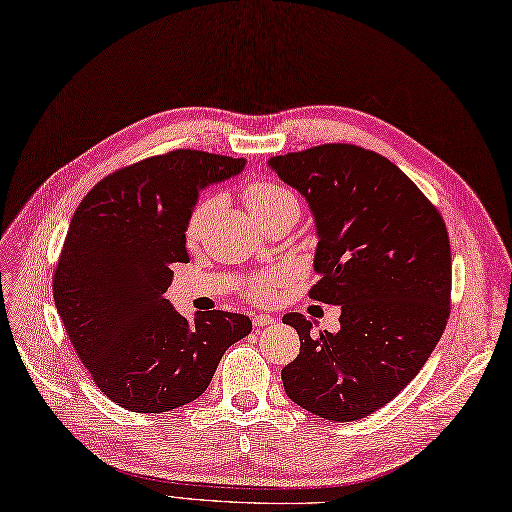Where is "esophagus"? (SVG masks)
I'll use <instances>...</instances> for the list:
<instances>
[{
    "label": "esophagus",
    "instance_id": "34e87169",
    "mask_svg": "<svg viewBox=\"0 0 512 512\" xmlns=\"http://www.w3.org/2000/svg\"><path fill=\"white\" fill-rule=\"evenodd\" d=\"M274 318L270 314H253V325L255 327H266V325H272Z\"/></svg>",
    "mask_w": 512,
    "mask_h": 512
}]
</instances>
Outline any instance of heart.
<instances>
[{
    "label": "heart",
    "mask_w": 512,
    "mask_h": 512,
    "mask_svg": "<svg viewBox=\"0 0 512 512\" xmlns=\"http://www.w3.org/2000/svg\"><path fill=\"white\" fill-rule=\"evenodd\" d=\"M295 200V196L291 192H287L285 187H280L276 183H270V181H259V183H251L249 187L244 189V204L246 208H249V213L261 221L263 217H268L270 213H274L278 206L287 204ZM217 206V198L215 196H206L202 198L196 206L192 215H189L187 219V225H185V238L187 242H196L202 234V227H204V221L208 219V215H211L215 211ZM276 282V278H259L253 282V289H251V295L257 297V299H266L272 295V285Z\"/></svg>",
    "instance_id": "1"
}]
</instances>
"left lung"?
<instances>
[{"instance_id": "left-lung-1", "label": "left lung", "mask_w": 512, "mask_h": 512, "mask_svg": "<svg viewBox=\"0 0 512 512\" xmlns=\"http://www.w3.org/2000/svg\"><path fill=\"white\" fill-rule=\"evenodd\" d=\"M268 166L310 206L318 238L310 297L342 308L337 333H312L304 314L282 316L301 342L282 384L320 418L361 420L420 373L445 331V223L399 166L363 147L318 145Z\"/></svg>"}]
</instances>
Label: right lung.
I'll list each match as a JSON object with an SVG mask.
<instances>
[{"mask_svg": "<svg viewBox=\"0 0 512 512\" xmlns=\"http://www.w3.org/2000/svg\"><path fill=\"white\" fill-rule=\"evenodd\" d=\"M244 164L194 149L147 158L94 185L71 217L54 304L94 384L128 411L196 401L223 352L253 329L236 312L185 318L164 297L170 266L189 261L185 225L200 192Z\"/></svg>", "mask_w": 512, "mask_h": 512, "instance_id": "1", "label": "right lung"}]
</instances>
